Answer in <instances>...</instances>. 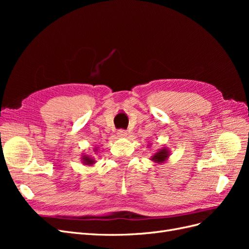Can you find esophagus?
Instances as JSON below:
<instances>
[{
  "label": "esophagus",
  "mask_w": 249,
  "mask_h": 249,
  "mask_svg": "<svg viewBox=\"0 0 249 249\" xmlns=\"http://www.w3.org/2000/svg\"><path fill=\"white\" fill-rule=\"evenodd\" d=\"M127 135V133L124 131V130H119L118 132H117V136L118 137H125Z\"/></svg>",
  "instance_id": "1"
}]
</instances>
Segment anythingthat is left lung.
Here are the masks:
<instances>
[{
	"label": "left lung",
	"mask_w": 249,
	"mask_h": 249,
	"mask_svg": "<svg viewBox=\"0 0 249 249\" xmlns=\"http://www.w3.org/2000/svg\"><path fill=\"white\" fill-rule=\"evenodd\" d=\"M169 156H170L169 149L166 147H163V148L158 149L157 152L152 157H150V160L155 163L161 164V163H164L165 161H166Z\"/></svg>",
	"instance_id": "obj_1"
}]
</instances>
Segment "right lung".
Segmentation results:
<instances>
[{
    "label": "right lung",
    "mask_w": 249,
    "mask_h": 249,
    "mask_svg": "<svg viewBox=\"0 0 249 249\" xmlns=\"http://www.w3.org/2000/svg\"><path fill=\"white\" fill-rule=\"evenodd\" d=\"M94 152H97V147L94 148ZM81 160H82L83 164L88 165V166H92V165L95 163L94 158L93 157H90L88 155H83L82 158H81Z\"/></svg>",
    "instance_id": "right-lung-1"
}]
</instances>
